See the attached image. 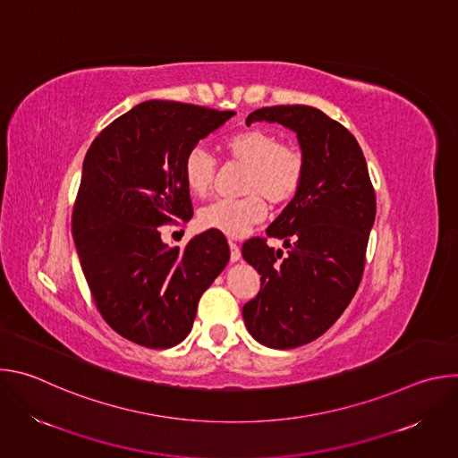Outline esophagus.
Returning <instances> with one entry per match:
<instances>
[{
	"instance_id": "1",
	"label": "esophagus",
	"mask_w": 458,
	"mask_h": 458,
	"mask_svg": "<svg viewBox=\"0 0 458 458\" xmlns=\"http://www.w3.org/2000/svg\"><path fill=\"white\" fill-rule=\"evenodd\" d=\"M230 260H232V263H237V260H241V248L233 241H230Z\"/></svg>"
}]
</instances>
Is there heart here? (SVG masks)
I'll use <instances>...</instances> for the list:
<instances>
[{
	"instance_id": "1",
	"label": "heart",
	"mask_w": 458,
	"mask_h": 458,
	"mask_svg": "<svg viewBox=\"0 0 458 458\" xmlns=\"http://www.w3.org/2000/svg\"><path fill=\"white\" fill-rule=\"evenodd\" d=\"M226 152L248 166L241 199H216L199 212V225L228 237H242L267 216V203L283 207L290 203L304 177V157L295 147L265 128H250L226 141ZM216 174V161L205 147H193L182 161V177L193 195H205Z\"/></svg>"
}]
</instances>
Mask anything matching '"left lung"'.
<instances>
[{"instance_id": "left-lung-1", "label": "left lung", "mask_w": 458, "mask_h": 458, "mask_svg": "<svg viewBox=\"0 0 458 458\" xmlns=\"http://www.w3.org/2000/svg\"><path fill=\"white\" fill-rule=\"evenodd\" d=\"M255 121L292 130L304 157L297 195L267 228L288 253L259 237L242 246L260 276L257 297L242 306L246 328L260 344L290 350L328 332L352 302L377 203L364 154L341 123L306 105L259 108L246 124Z\"/></svg>"}]
</instances>
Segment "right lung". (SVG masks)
Masks as SVG:
<instances>
[{
  "mask_svg": "<svg viewBox=\"0 0 458 458\" xmlns=\"http://www.w3.org/2000/svg\"><path fill=\"white\" fill-rule=\"evenodd\" d=\"M233 110L152 99L92 141L72 214V235L94 302L112 330L145 348L186 339L203 292L225 270L223 233L170 248L159 226L191 219L182 161Z\"/></svg>",
  "mask_w": 458,
  "mask_h": 458,
  "instance_id": "1",
  "label": "right lung"
}]
</instances>
